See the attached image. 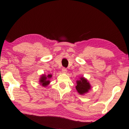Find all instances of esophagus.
<instances>
[{"mask_svg":"<svg viewBox=\"0 0 129 129\" xmlns=\"http://www.w3.org/2000/svg\"><path fill=\"white\" fill-rule=\"evenodd\" d=\"M61 72H62V73H63V74H65V73H67V70L66 68H63L62 69Z\"/></svg>","mask_w":129,"mask_h":129,"instance_id":"34e87169","label":"esophagus"}]
</instances>
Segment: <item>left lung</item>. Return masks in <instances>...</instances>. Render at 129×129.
Segmentation results:
<instances>
[{"mask_svg":"<svg viewBox=\"0 0 129 129\" xmlns=\"http://www.w3.org/2000/svg\"><path fill=\"white\" fill-rule=\"evenodd\" d=\"M79 79H80L79 80L76 81V86L75 87L79 94L83 95L88 92L89 90L91 89V85L87 79L83 76Z\"/></svg>","mask_w":129,"mask_h":129,"instance_id":"8db88e82","label":"left lung"}]
</instances>
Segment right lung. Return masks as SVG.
Instances as JSON below:
<instances>
[{"label": "right lung", "instance_id": "add662e5", "mask_svg": "<svg viewBox=\"0 0 129 129\" xmlns=\"http://www.w3.org/2000/svg\"><path fill=\"white\" fill-rule=\"evenodd\" d=\"M51 76H52L51 74H49L48 76H46L45 74L42 75L41 76V77L40 78V80H39L40 85H42L44 87L47 86L50 83V81L49 79L51 78Z\"/></svg>", "mask_w": 129, "mask_h": 129}]
</instances>
